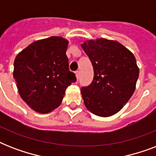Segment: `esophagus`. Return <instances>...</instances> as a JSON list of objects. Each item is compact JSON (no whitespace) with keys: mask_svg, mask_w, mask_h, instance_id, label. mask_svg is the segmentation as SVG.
I'll return each mask as SVG.
<instances>
[{"mask_svg":"<svg viewBox=\"0 0 156 156\" xmlns=\"http://www.w3.org/2000/svg\"><path fill=\"white\" fill-rule=\"evenodd\" d=\"M75 76H76V78H77V80H78V78H79V71L78 70L75 71Z\"/></svg>","mask_w":156,"mask_h":156,"instance_id":"esophagus-1","label":"esophagus"}]
</instances>
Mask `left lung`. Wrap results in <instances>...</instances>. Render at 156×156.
<instances>
[{
  "mask_svg": "<svg viewBox=\"0 0 156 156\" xmlns=\"http://www.w3.org/2000/svg\"><path fill=\"white\" fill-rule=\"evenodd\" d=\"M81 46L94 69L92 83L81 89L86 108L96 116H112L123 108L135 90L139 74L135 57L115 40H89Z\"/></svg>",
  "mask_w": 156,
  "mask_h": 156,
  "instance_id": "8db88e82",
  "label": "left lung"
}]
</instances>
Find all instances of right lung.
I'll use <instances>...</instances> for the list:
<instances>
[{"mask_svg": "<svg viewBox=\"0 0 156 156\" xmlns=\"http://www.w3.org/2000/svg\"><path fill=\"white\" fill-rule=\"evenodd\" d=\"M68 44L66 39L52 36L33 42L16 56L13 78L18 93L34 111L44 114L58 108L66 88L76 81L69 69Z\"/></svg>", "mask_w": 156, "mask_h": 156, "instance_id": "add662e5", "label": "right lung"}]
</instances>
